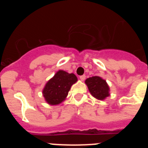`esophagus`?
<instances>
[{"instance_id": "esophagus-1", "label": "esophagus", "mask_w": 148, "mask_h": 148, "mask_svg": "<svg viewBox=\"0 0 148 148\" xmlns=\"http://www.w3.org/2000/svg\"><path fill=\"white\" fill-rule=\"evenodd\" d=\"M79 78H80V79L82 81H84L85 80V78H86V75H81L80 77H79Z\"/></svg>"}]
</instances>
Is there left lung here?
<instances>
[{
  "mask_svg": "<svg viewBox=\"0 0 148 148\" xmlns=\"http://www.w3.org/2000/svg\"><path fill=\"white\" fill-rule=\"evenodd\" d=\"M89 91L93 97L99 100H103L109 96V87L105 80L99 76H93L85 81Z\"/></svg>",
  "mask_w": 148,
  "mask_h": 148,
  "instance_id": "left-lung-1",
  "label": "left lung"
}]
</instances>
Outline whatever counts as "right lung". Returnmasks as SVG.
Here are the masks:
<instances>
[{
	"label": "right lung",
	"instance_id": "right-lung-1",
	"mask_svg": "<svg viewBox=\"0 0 148 148\" xmlns=\"http://www.w3.org/2000/svg\"><path fill=\"white\" fill-rule=\"evenodd\" d=\"M77 80V77L73 73L70 74L63 70L57 72L54 77L47 83L43 90V95L47 102L52 105L62 102L66 97L71 86Z\"/></svg>",
	"mask_w": 148,
	"mask_h": 148
}]
</instances>
